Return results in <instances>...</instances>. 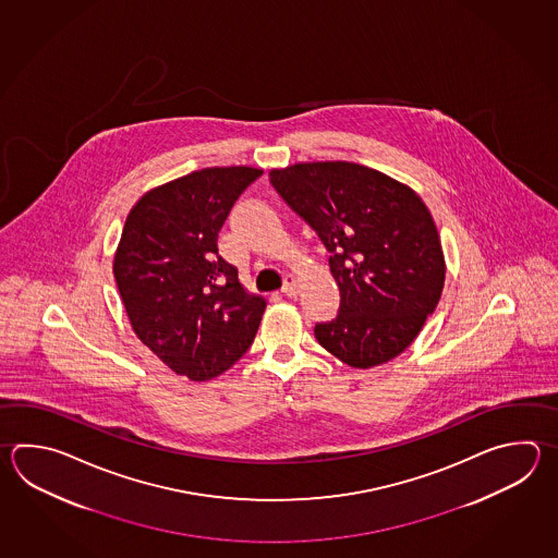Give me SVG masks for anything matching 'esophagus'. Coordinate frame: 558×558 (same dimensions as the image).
Here are the masks:
<instances>
[{
    "instance_id": "34e87169",
    "label": "esophagus",
    "mask_w": 558,
    "mask_h": 558,
    "mask_svg": "<svg viewBox=\"0 0 558 558\" xmlns=\"http://www.w3.org/2000/svg\"><path fill=\"white\" fill-rule=\"evenodd\" d=\"M282 294L288 298H294L298 294V280L294 276H286Z\"/></svg>"
}]
</instances>
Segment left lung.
<instances>
[{"label": "left lung", "mask_w": 558, "mask_h": 558, "mask_svg": "<svg viewBox=\"0 0 558 558\" xmlns=\"http://www.w3.org/2000/svg\"><path fill=\"white\" fill-rule=\"evenodd\" d=\"M270 182L330 252L340 314L316 324L319 345L360 369L405 352L445 284L441 240L420 194L345 160L272 169Z\"/></svg>", "instance_id": "1"}]
</instances>
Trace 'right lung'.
Masks as SVG:
<instances>
[{
    "label": "right lung",
    "mask_w": 558,
    "mask_h": 558,
    "mask_svg": "<svg viewBox=\"0 0 558 558\" xmlns=\"http://www.w3.org/2000/svg\"><path fill=\"white\" fill-rule=\"evenodd\" d=\"M252 167H213L150 189L131 208L113 274L138 340L193 381L220 376L251 348L266 300L218 256V232Z\"/></svg>",
    "instance_id": "obj_1"
}]
</instances>
